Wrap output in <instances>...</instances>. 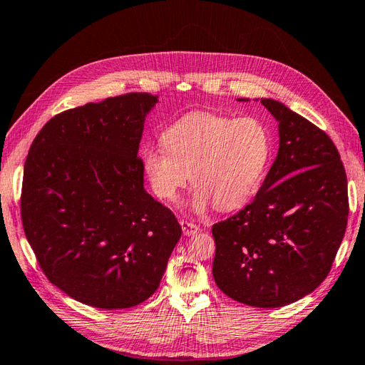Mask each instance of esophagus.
Here are the masks:
<instances>
[{"label":"esophagus","instance_id":"obj_1","mask_svg":"<svg viewBox=\"0 0 365 365\" xmlns=\"http://www.w3.org/2000/svg\"><path fill=\"white\" fill-rule=\"evenodd\" d=\"M181 226H182V232L185 234V236H192V234H195L200 231V226L192 223V222H187V220H181L180 222Z\"/></svg>","mask_w":365,"mask_h":365}]
</instances>
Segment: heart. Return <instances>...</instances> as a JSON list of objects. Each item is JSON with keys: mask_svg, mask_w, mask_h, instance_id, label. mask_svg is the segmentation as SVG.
Masks as SVG:
<instances>
[{"mask_svg": "<svg viewBox=\"0 0 365 365\" xmlns=\"http://www.w3.org/2000/svg\"><path fill=\"white\" fill-rule=\"evenodd\" d=\"M162 147L143 150V168L158 197L173 201L185 184L195 185L193 207L244 206L262 181L270 134L256 117L190 112L170 123Z\"/></svg>", "mask_w": 365, "mask_h": 365, "instance_id": "1", "label": "heart"}]
</instances>
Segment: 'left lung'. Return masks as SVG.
Returning <instances> with one entry per match:
<instances>
[{"label": "left lung", "instance_id": "obj_1", "mask_svg": "<svg viewBox=\"0 0 365 365\" xmlns=\"http://www.w3.org/2000/svg\"><path fill=\"white\" fill-rule=\"evenodd\" d=\"M261 103L279 123L278 156L255 200L212 226V274L239 303L279 307L328 277L346 230L348 190L329 135L279 101Z\"/></svg>", "mask_w": 365, "mask_h": 365}]
</instances>
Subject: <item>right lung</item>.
<instances>
[{"mask_svg":"<svg viewBox=\"0 0 365 365\" xmlns=\"http://www.w3.org/2000/svg\"><path fill=\"white\" fill-rule=\"evenodd\" d=\"M158 95L133 92L48 120L24 162L21 223L45 277L78 302L126 309L156 292L181 237L137 156Z\"/></svg>","mask_w":365,"mask_h":365,"instance_id":"add662e5","label":"right lung"}]
</instances>
